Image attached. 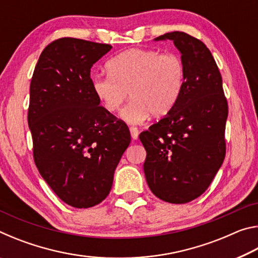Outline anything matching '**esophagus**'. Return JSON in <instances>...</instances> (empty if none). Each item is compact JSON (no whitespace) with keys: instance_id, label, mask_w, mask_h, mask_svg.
<instances>
[{"instance_id":"34e87169","label":"esophagus","mask_w":258,"mask_h":258,"mask_svg":"<svg viewBox=\"0 0 258 258\" xmlns=\"http://www.w3.org/2000/svg\"><path fill=\"white\" fill-rule=\"evenodd\" d=\"M130 132H131V137H132L133 140H137L139 138V130H138V127H135V126H131Z\"/></svg>"}]
</instances>
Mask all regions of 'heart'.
Listing matches in <instances>:
<instances>
[{"label": "heart", "instance_id": "b5f03b06", "mask_svg": "<svg viewBox=\"0 0 258 258\" xmlns=\"http://www.w3.org/2000/svg\"><path fill=\"white\" fill-rule=\"evenodd\" d=\"M108 76H97L92 90L104 109L119 110L132 98L121 118L140 124L150 117H161L175 107L185 82V68L181 56L154 49H130L108 61Z\"/></svg>", "mask_w": 258, "mask_h": 258}]
</instances>
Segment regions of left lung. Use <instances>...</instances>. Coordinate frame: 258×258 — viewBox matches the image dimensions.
<instances>
[{
    "label": "left lung",
    "instance_id": "obj_1",
    "mask_svg": "<svg viewBox=\"0 0 258 258\" xmlns=\"http://www.w3.org/2000/svg\"><path fill=\"white\" fill-rule=\"evenodd\" d=\"M166 40L181 53L184 87L175 107L140 134V141L147 151L143 169L152 194L166 203L185 204L207 190L223 164L228 102L208 47L183 32L155 38Z\"/></svg>",
    "mask_w": 258,
    "mask_h": 258
}]
</instances>
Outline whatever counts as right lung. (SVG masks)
I'll return each instance as SVG.
<instances>
[{"label": "right lung", "instance_id": "obj_1", "mask_svg": "<svg viewBox=\"0 0 258 258\" xmlns=\"http://www.w3.org/2000/svg\"><path fill=\"white\" fill-rule=\"evenodd\" d=\"M111 47L59 38L43 50L30 82L35 164L54 194L75 208L106 199L131 142L127 126L99 106L92 90L91 68Z\"/></svg>", "mask_w": 258, "mask_h": 258}]
</instances>
